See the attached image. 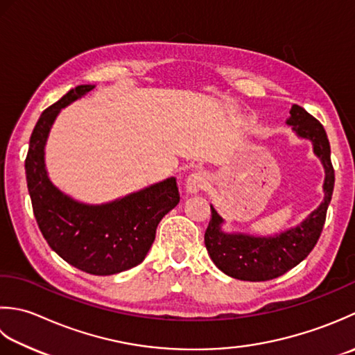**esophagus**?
<instances>
[{
	"label": "esophagus",
	"instance_id": "obj_1",
	"mask_svg": "<svg viewBox=\"0 0 355 355\" xmlns=\"http://www.w3.org/2000/svg\"><path fill=\"white\" fill-rule=\"evenodd\" d=\"M205 185H207V176L202 171H194L185 179L187 193H191V194L198 193L200 190H204Z\"/></svg>",
	"mask_w": 355,
	"mask_h": 355
}]
</instances>
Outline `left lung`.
Segmentation results:
<instances>
[{
    "label": "left lung",
    "mask_w": 355,
    "mask_h": 355,
    "mask_svg": "<svg viewBox=\"0 0 355 355\" xmlns=\"http://www.w3.org/2000/svg\"><path fill=\"white\" fill-rule=\"evenodd\" d=\"M286 121L302 137L314 144V153L322 159L324 178V199L299 227L274 237H251L245 234H225L220 231L222 218L211 207V219L205 231V247L209 257L220 271L230 277L247 282H265L285 274L315 247L327 220L328 205L334 190V167L331 162V147L327 132L313 114L300 105L291 107Z\"/></svg>",
    "instance_id": "8db88e82"
}]
</instances>
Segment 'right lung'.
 Instances as JSON below:
<instances>
[{
	"instance_id": "1",
	"label": "right lung",
	"mask_w": 355,
	"mask_h": 355,
	"mask_svg": "<svg viewBox=\"0 0 355 355\" xmlns=\"http://www.w3.org/2000/svg\"><path fill=\"white\" fill-rule=\"evenodd\" d=\"M93 85H78L46 108L31 136L26 178L36 223L58 256L84 272L110 276L139 265L155 242L157 223L179 204L176 178L105 205L71 200L50 182L44 146L56 114Z\"/></svg>"
}]
</instances>
